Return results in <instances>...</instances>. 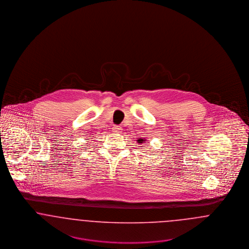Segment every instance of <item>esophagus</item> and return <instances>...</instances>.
<instances>
[{"mask_svg":"<svg viewBox=\"0 0 249 249\" xmlns=\"http://www.w3.org/2000/svg\"><path fill=\"white\" fill-rule=\"evenodd\" d=\"M112 130H113V132H115V133H120L121 130H122V127L118 126V125H114L113 128H112Z\"/></svg>","mask_w":249,"mask_h":249,"instance_id":"esophagus-1","label":"esophagus"}]
</instances>
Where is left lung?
Wrapping results in <instances>:
<instances>
[{
  "mask_svg": "<svg viewBox=\"0 0 249 249\" xmlns=\"http://www.w3.org/2000/svg\"><path fill=\"white\" fill-rule=\"evenodd\" d=\"M144 142H145V139H139L138 140V142L140 144L143 143Z\"/></svg>",
  "mask_w": 249,
  "mask_h": 249,
  "instance_id": "1",
  "label": "left lung"
}]
</instances>
